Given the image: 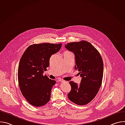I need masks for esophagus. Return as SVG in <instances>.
<instances>
[{
  "mask_svg": "<svg viewBox=\"0 0 125 125\" xmlns=\"http://www.w3.org/2000/svg\"><path fill=\"white\" fill-rule=\"evenodd\" d=\"M60 82H61V83H65V82H66V81H63V80H62V81H60Z\"/></svg>",
  "mask_w": 125,
  "mask_h": 125,
  "instance_id": "1",
  "label": "esophagus"
}]
</instances>
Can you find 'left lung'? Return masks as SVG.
I'll return each mask as SVG.
<instances>
[{
	"mask_svg": "<svg viewBox=\"0 0 125 125\" xmlns=\"http://www.w3.org/2000/svg\"><path fill=\"white\" fill-rule=\"evenodd\" d=\"M65 46L74 53L75 69L79 71V75L82 77L79 84L69 82L71 91L68 97L76 104H87L95 97L101 86L103 74L102 59L97 50L85 41L68 43Z\"/></svg>",
	"mask_w": 125,
	"mask_h": 125,
	"instance_id": "8db88e82",
	"label": "left lung"
}]
</instances>
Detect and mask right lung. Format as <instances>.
Instances as JSON below:
<instances>
[{
	"instance_id": "obj_1",
	"label": "right lung",
	"mask_w": 125,
	"mask_h": 125,
	"mask_svg": "<svg viewBox=\"0 0 125 125\" xmlns=\"http://www.w3.org/2000/svg\"><path fill=\"white\" fill-rule=\"evenodd\" d=\"M61 46V43L32 44L20 59L18 70L19 87L24 97L34 106H42L50 100L56 81L43 75L49 65L50 57L58 52Z\"/></svg>"
}]
</instances>
